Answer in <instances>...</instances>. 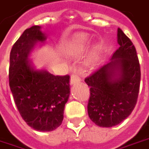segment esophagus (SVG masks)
Segmentation results:
<instances>
[{
    "mask_svg": "<svg viewBox=\"0 0 149 149\" xmlns=\"http://www.w3.org/2000/svg\"><path fill=\"white\" fill-rule=\"evenodd\" d=\"M81 81V78H80V76L77 74H73L71 76V81H70V83L71 85H75L78 82H80Z\"/></svg>",
    "mask_w": 149,
    "mask_h": 149,
    "instance_id": "esophagus-1",
    "label": "esophagus"
}]
</instances>
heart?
<instances>
[{"mask_svg": "<svg viewBox=\"0 0 149 149\" xmlns=\"http://www.w3.org/2000/svg\"><path fill=\"white\" fill-rule=\"evenodd\" d=\"M90 38L86 34H79L73 37L67 46L68 55L77 57L86 51L90 43ZM102 47L100 45L93 47L85 60V64L89 66H95L99 62Z\"/></svg>", "mask_w": 149, "mask_h": 149, "instance_id": "1", "label": "heart"}]
</instances>
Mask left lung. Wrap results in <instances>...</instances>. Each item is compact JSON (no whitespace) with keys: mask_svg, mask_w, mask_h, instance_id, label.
Wrapping results in <instances>:
<instances>
[{"mask_svg":"<svg viewBox=\"0 0 149 149\" xmlns=\"http://www.w3.org/2000/svg\"><path fill=\"white\" fill-rule=\"evenodd\" d=\"M117 42L119 47L110 62L85 79L90 88L89 117L102 127L118 125L127 118L136 107L140 90V68L136 47L120 28Z\"/></svg>","mask_w":149,"mask_h":149,"instance_id":"left-lung-1","label":"left lung"}]
</instances>
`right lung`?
Wrapping results in <instances>:
<instances>
[{
  "label": "right lung",
  "mask_w": 149,
  "mask_h": 149,
  "mask_svg": "<svg viewBox=\"0 0 149 149\" xmlns=\"http://www.w3.org/2000/svg\"><path fill=\"white\" fill-rule=\"evenodd\" d=\"M40 26L22 33L9 56V87L17 108L25 122L38 132H52L64 119V106L70 95L69 76L59 77L36 68L30 54L47 36Z\"/></svg>",
  "instance_id": "obj_1"
}]
</instances>
